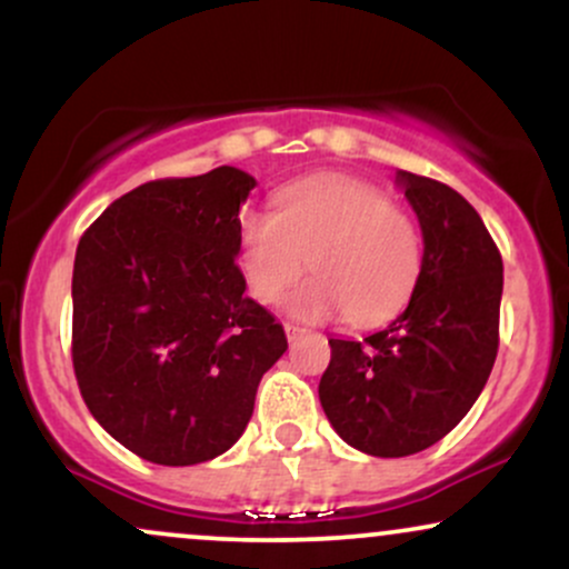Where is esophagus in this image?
Returning a JSON list of instances; mask_svg holds the SVG:
<instances>
[{
  "label": "esophagus",
  "instance_id": "34e87169",
  "mask_svg": "<svg viewBox=\"0 0 569 569\" xmlns=\"http://www.w3.org/2000/svg\"><path fill=\"white\" fill-rule=\"evenodd\" d=\"M283 329H286V337H289V339H297V337L305 335L302 326H297V323H286Z\"/></svg>",
  "mask_w": 569,
  "mask_h": 569
}]
</instances>
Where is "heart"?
Listing matches in <instances>:
<instances>
[{"instance_id":"b5f03b06","label":"heart","mask_w":569,"mask_h":569,"mask_svg":"<svg viewBox=\"0 0 569 569\" xmlns=\"http://www.w3.org/2000/svg\"><path fill=\"white\" fill-rule=\"evenodd\" d=\"M238 259L248 291L280 302L305 267L316 276L291 293V316L326 321L348 312L358 326L393 318L417 289L422 234L380 187L318 173L276 194V211H243Z\"/></svg>"}]
</instances>
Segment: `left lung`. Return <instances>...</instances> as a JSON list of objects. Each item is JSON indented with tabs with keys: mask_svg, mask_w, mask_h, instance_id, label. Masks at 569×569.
<instances>
[{
	"mask_svg": "<svg viewBox=\"0 0 569 569\" xmlns=\"http://www.w3.org/2000/svg\"><path fill=\"white\" fill-rule=\"evenodd\" d=\"M422 230L407 310L361 342L329 339L318 396L350 447L407 457L452 430L489 380L500 342L502 259L476 208L441 181L398 171Z\"/></svg>",
	"mask_w": 569,
	"mask_h": 569,
	"instance_id": "obj_1",
	"label": "left lung"
}]
</instances>
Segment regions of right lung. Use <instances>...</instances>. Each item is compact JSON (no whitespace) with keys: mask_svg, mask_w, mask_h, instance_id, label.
<instances>
[{"mask_svg":"<svg viewBox=\"0 0 569 569\" xmlns=\"http://www.w3.org/2000/svg\"><path fill=\"white\" fill-rule=\"evenodd\" d=\"M232 166L158 179L114 200L77 246L71 363L90 415L158 466H198L243 436L280 326L243 297Z\"/></svg>","mask_w":569,"mask_h":569,"instance_id":"1","label":"right lung"}]
</instances>
